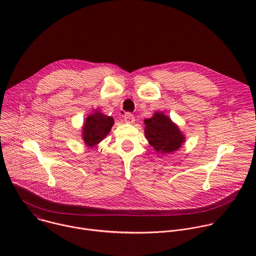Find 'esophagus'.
<instances>
[{
  "instance_id": "34e87169",
  "label": "esophagus",
  "mask_w": 256,
  "mask_h": 256,
  "mask_svg": "<svg viewBox=\"0 0 256 256\" xmlns=\"http://www.w3.org/2000/svg\"><path fill=\"white\" fill-rule=\"evenodd\" d=\"M124 122H126V124H132L134 122V116H132V114H124Z\"/></svg>"
}]
</instances>
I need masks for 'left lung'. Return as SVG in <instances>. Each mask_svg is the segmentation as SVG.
<instances>
[{"label": "left lung", "mask_w": 256, "mask_h": 256, "mask_svg": "<svg viewBox=\"0 0 256 256\" xmlns=\"http://www.w3.org/2000/svg\"><path fill=\"white\" fill-rule=\"evenodd\" d=\"M144 136L155 151L169 154L178 150L186 138L179 128L163 112H156L151 118H146Z\"/></svg>", "instance_id": "left-lung-1"}]
</instances>
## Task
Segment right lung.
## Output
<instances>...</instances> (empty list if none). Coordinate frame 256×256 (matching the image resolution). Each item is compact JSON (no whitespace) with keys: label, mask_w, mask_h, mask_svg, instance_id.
Wrapping results in <instances>:
<instances>
[{"label":"right lung","mask_w":256,"mask_h":256,"mask_svg":"<svg viewBox=\"0 0 256 256\" xmlns=\"http://www.w3.org/2000/svg\"><path fill=\"white\" fill-rule=\"evenodd\" d=\"M114 124V118L95 110L94 114L86 118L82 128V136L85 144L88 147H95L112 130Z\"/></svg>","instance_id":"right-lung-1"}]
</instances>
